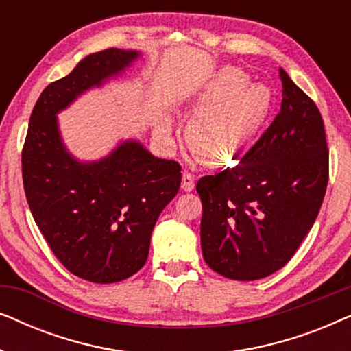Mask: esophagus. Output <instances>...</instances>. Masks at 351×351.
<instances>
[{
	"label": "esophagus",
	"mask_w": 351,
	"mask_h": 351,
	"mask_svg": "<svg viewBox=\"0 0 351 351\" xmlns=\"http://www.w3.org/2000/svg\"><path fill=\"white\" fill-rule=\"evenodd\" d=\"M182 189L185 191H191L195 189V176L189 171H185L184 174H182Z\"/></svg>",
	"instance_id": "esophagus-1"
}]
</instances>
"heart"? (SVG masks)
I'll use <instances>...</instances> for the list:
<instances>
[{"label": "heart", "instance_id": "b5f03b06", "mask_svg": "<svg viewBox=\"0 0 351 351\" xmlns=\"http://www.w3.org/2000/svg\"><path fill=\"white\" fill-rule=\"evenodd\" d=\"M273 94L237 66L213 76L198 97L199 110L186 126V143L196 160L222 166L241 158L252 147L271 110Z\"/></svg>", "mask_w": 351, "mask_h": 351}]
</instances>
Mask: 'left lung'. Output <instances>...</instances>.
<instances>
[{"label": "left lung", "instance_id": "left-lung-1", "mask_svg": "<svg viewBox=\"0 0 351 351\" xmlns=\"http://www.w3.org/2000/svg\"><path fill=\"white\" fill-rule=\"evenodd\" d=\"M281 110L234 167L196 184L208 265L230 280L270 276L313 227L329 179V150L316 104L280 69Z\"/></svg>", "mask_w": 351, "mask_h": 351}]
</instances>
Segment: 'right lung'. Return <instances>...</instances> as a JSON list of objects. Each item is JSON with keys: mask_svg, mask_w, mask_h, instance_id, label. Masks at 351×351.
I'll use <instances>...</instances> for the list:
<instances>
[{"mask_svg": "<svg viewBox=\"0 0 351 351\" xmlns=\"http://www.w3.org/2000/svg\"><path fill=\"white\" fill-rule=\"evenodd\" d=\"M137 57L117 47L94 52L47 86L22 150L25 196L51 251L73 275L100 285L126 280L145 265L153 227L179 191L180 165L153 156L136 141L80 162L66 152L56 114Z\"/></svg>", "mask_w": 351, "mask_h": 351, "instance_id": "1", "label": "right lung"}]
</instances>
